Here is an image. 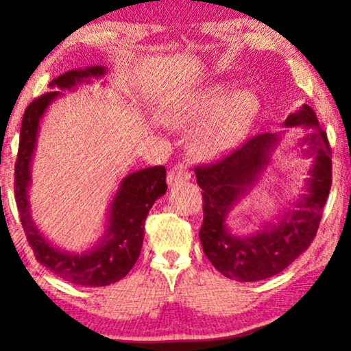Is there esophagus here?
Wrapping results in <instances>:
<instances>
[{
    "instance_id": "esophagus-1",
    "label": "esophagus",
    "mask_w": 351,
    "mask_h": 351,
    "mask_svg": "<svg viewBox=\"0 0 351 351\" xmlns=\"http://www.w3.org/2000/svg\"><path fill=\"white\" fill-rule=\"evenodd\" d=\"M190 179H191V172L189 167L184 165H176L169 172H167V184L171 186L179 185L182 182H186Z\"/></svg>"
}]
</instances>
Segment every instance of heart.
<instances>
[{
	"instance_id": "b5f03b06",
	"label": "heart",
	"mask_w": 351,
	"mask_h": 351,
	"mask_svg": "<svg viewBox=\"0 0 351 351\" xmlns=\"http://www.w3.org/2000/svg\"><path fill=\"white\" fill-rule=\"evenodd\" d=\"M257 112V97L251 90L230 94L227 86L214 84L177 99L166 110V119L174 128L199 124L191 136V153L198 160H215L243 142Z\"/></svg>"
}]
</instances>
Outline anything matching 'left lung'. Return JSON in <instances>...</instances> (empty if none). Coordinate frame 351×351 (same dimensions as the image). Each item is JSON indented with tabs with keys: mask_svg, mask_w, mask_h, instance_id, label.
I'll return each mask as SVG.
<instances>
[{
	"mask_svg": "<svg viewBox=\"0 0 351 351\" xmlns=\"http://www.w3.org/2000/svg\"><path fill=\"white\" fill-rule=\"evenodd\" d=\"M285 128H304L299 147L313 158L305 180V193L294 208L263 223L262 230L237 234L227 219L239 199L251 193L280 147L282 132H265L249 141L215 165L196 167V182L203 189L201 246L210 263L230 280L261 281L275 276L305 252L318 232L321 214L332 182V162L328 136L308 105L286 118Z\"/></svg>",
	"mask_w": 351,
	"mask_h": 351,
	"instance_id": "8db88e82",
	"label": "left lung"
}]
</instances>
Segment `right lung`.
Here are the masks:
<instances>
[{"mask_svg":"<svg viewBox=\"0 0 351 351\" xmlns=\"http://www.w3.org/2000/svg\"><path fill=\"white\" fill-rule=\"evenodd\" d=\"M105 73L107 69L104 65L75 69L52 80L49 88L71 90L81 83H90L93 78H102ZM60 90H51L35 99L23 113L14 180L17 209L23 232L41 265L71 285L108 286L126 276L137 262L148 210L167 190L166 169L165 166L145 167L119 182L117 193L108 206L102 238L93 247L84 249L83 252H69L52 244L32 217L28 190L32 185V161L36 150L40 123L49 105L64 95Z\"/></svg>","mask_w":351,"mask_h":351,"instance_id":"obj_1","label":"right lung"}]
</instances>
